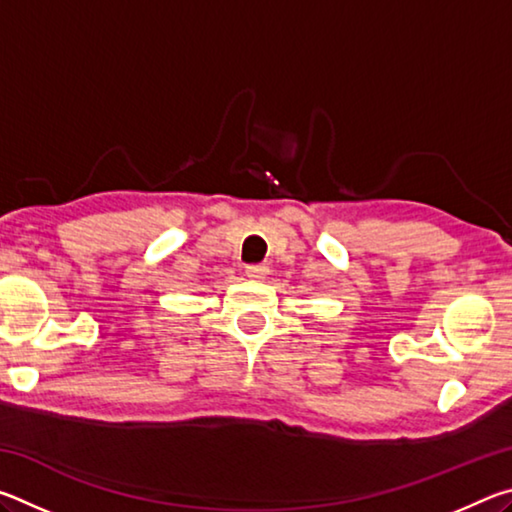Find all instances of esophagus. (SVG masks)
<instances>
[{
  "instance_id": "34e87169",
  "label": "esophagus",
  "mask_w": 512,
  "mask_h": 512,
  "mask_svg": "<svg viewBox=\"0 0 512 512\" xmlns=\"http://www.w3.org/2000/svg\"><path fill=\"white\" fill-rule=\"evenodd\" d=\"M246 275L250 277V280H264V277L268 275V266L266 264H250V266H246Z\"/></svg>"
}]
</instances>
